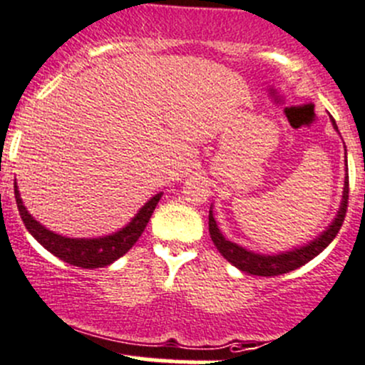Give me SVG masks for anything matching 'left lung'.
I'll return each mask as SVG.
<instances>
[{
	"instance_id": "left-lung-1",
	"label": "left lung",
	"mask_w": 365,
	"mask_h": 365,
	"mask_svg": "<svg viewBox=\"0 0 365 365\" xmlns=\"http://www.w3.org/2000/svg\"><path fill=\"white\" fill-rule=\"evenodd\" d=\"M332 121L334 130L339 133L337 130L336 121L334 118H330ZM346 151V149H344ZM348 174L344 178V187H343V198H341L339 210H337L336 217L332 220V223L322 232L318 237L309 240L304 246L294 247V250L288 251H279V253L274 255H265V253H257V251L246 250V247L239 246V244L232 242L223 235V232L217 227L216 220H214L212 205L209 209V234L212 239L214 246L217 247V251L221 253V257L227 258L232 265L237 267L239 270L247 274H253V276H279V274H287L290 270L299 269L304 264H307L309 260H313L314 257L322 253L334 239H336L337 232H339L341 225H343L344 216H346V205H348Z\"/></svg>"
}]
</instances>
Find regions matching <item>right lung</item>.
Wrapping results in <instances>:
<instances>
[{
	"mask_svg": "<svg viewBox=\"0 0 365 365\" xmlns=\"http://www.w3.org/2000/svg\"><path fill=\"white\" fill-rule=\"evenodd\" d=\"M15 190V202H17L19 212H21L22 221H24L26 228L29 234L33 235L47 251H51L54 257L59 260L66 262V264L82 267V269H98V267H107L114 264L118 258L130 251V247L137 242L138 237L142 235L144 228L148 227L149 220H151L153 210L156 209L158 202L161 198V191L156 193L155 197L149 198L140 209L137 210L131 221L119 228L118 232H112L108 235H101V237H65L56 232L45 228L40 221H36L31 214L26 209L24 202H22L21 193H19L17 182H14Z\"/></svg>",
	"mask_w": 365,
	"mask_h": 365,
	"instance_id": "1",
	"label": "right lung"
}]
</instances>
